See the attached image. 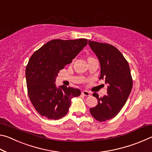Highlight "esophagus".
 Wrapping results in <instances>:
<instances>
[{"instance_id": "1", "label": "esophagus", "mask_w": 152, "mask_h": 152, "mask_svg": "<svg viewBox=\"0 0 152 152\" xmlns=\"http://www.w3.org/2000/svg\"><path fill=\"white\" fill-rule=\"evenodd\" d=\"M82 94H83L84 96H88L91 95V92H89L86 91H83L82 92Z\"/></svg>"}]
</instances>
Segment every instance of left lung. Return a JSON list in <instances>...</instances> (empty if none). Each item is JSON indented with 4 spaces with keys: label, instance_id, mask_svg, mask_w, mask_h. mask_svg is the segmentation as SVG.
<instances>
[{
    "label": "left lung",
    "instance_id": "1",
    "mask_svg": "<svg viewBox=\"0 0 152 152\" xmlns=\"http://www.w3.org/2000/svg\"><path fill=\"white\" fill-rule=\"evenodd\" d=\"M88 45L101 64V76L108 84L107 95L99 97L95 107L91 108L92 116L99 121L114 118L124 106L132 91L133 80L129 66L118 49L108 43L88 41Z\"/></svg>",
    "mask_w": 152,
    "mask_h": 152
}]
</instances>
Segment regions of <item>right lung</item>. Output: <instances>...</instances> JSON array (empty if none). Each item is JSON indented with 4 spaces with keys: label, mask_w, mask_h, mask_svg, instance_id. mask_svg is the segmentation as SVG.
I'll list each match as a JSON object with an SVG mask.
<instances>
[{
    "label": "right lung",
    "mask_w": 152,
    "mask_h": 152,
    "mask_svg": "<svg viewBox=\"0 0 152 152\" xmlns=\"http://www.w3.org/2000/svg\"><path fill=\"white\" fill-rule=\"evenodd\" d=\"M86 39L51 40L31 56L25 70L27 92L35 110L42 117L57 120L65 116L71 99L78 96L79 89L56 85L60 70L70 64L84 47Z\"/></svg>",
    "instance_id": "1"
}]
</instances>
